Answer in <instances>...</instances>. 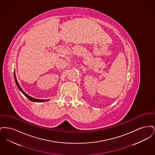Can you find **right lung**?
<instances>
[{"instance_id": "add662e5", "label": "right lung", "mask_w": 155, "mask_h": 155, "mask_svg": "<svg viewBox=\"0 0 155 155\" xmlns=\"http://www.w3.org/2000/svg\"><path fill=\"white\" fill-rule=\"evenodd\" d=\"M14 76H15V83H16V85H17V87L18 88V89H20V91L22 92V94H23L25 96H26V97H27L30 101H32V102H46V101H49V99H46V100H44V99H38L34 98V97H31V96H29L28 95H27L26 93H25V92H24V91H23L22 89H21V88L20 87V85L18 84V82L17 81L16 77H15V73H14Z\"/></svg>"}]
</instances>
